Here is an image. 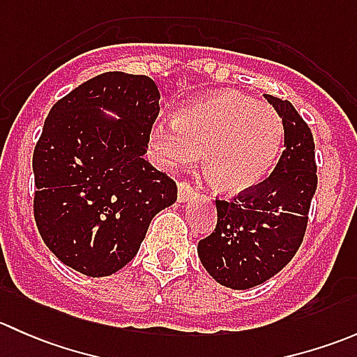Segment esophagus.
<instances>
[{"mask_svg":"<svg viewBox=\"0 0 357 357\" xmlns=\"http://www.w3.org/2000/svg\"><path fill=\"white\" fill-rule=\"evenodd\" d=\"M193 197V188L190 186V183L181 181L178 183V199L179 202H186Z\"/></svg>","mask_w":357,"mask_h":357,"instance_id":"esophagus-1","label":"esophagus"}]
</instances>
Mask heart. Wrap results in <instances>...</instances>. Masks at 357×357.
I'll use <instances>...</instances> for the list:
<instances>
[{
	"label": "heart",
	"instance_id": "obj_1",
	"mask_svg": "<svg viewBox=\"0 0 357 357\" xmlns=\"http://www.w3.org/2000/svg\"><path fill=\"white\" fill-rule=\"evenodd\" d=\"M285 124L275 107L236 91L183 107L174 124H155L150 149L164 169L192 165L202 153L208 181L225 193L257 186L278 160Z\"/></svg>",
	"mask_w": 357,
	"mask_h": 357
}]
</instances>
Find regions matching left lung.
I'll return each instance as SVG.
<instances>
[{"mask_svg": "<svg viewBox=\"0 0 357 357\" xmlns=\"http://www.w3.org/2000/svg\"><path fill=\"white\" fill-rule=\"evenodd\" d=\"M285 124V150L269 178L231 200H215L218 225L199 242L208 275L235 290L252 289L282 271L304 240L318 186L314 139L289 100L266 95Z\"/></svg>", "mask_w": 357, "mask_h": 357, "instance_id": "1", "label": "left lung"}]
</instances>
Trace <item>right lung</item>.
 <instances>
[{
	"label": "right lung",
	"instance_id": "1",
	"mask_svg": "<svg viewBox=\"0 0 357 357\" xmlns=\"http://www.w3.org/2000/svg\"><path fill=\"white\" fill-rule=\"evenodd\" d=\"M158 100L149 75L105 72L72 89L46 117L32 155L36 226L50 250L82 275L124 268L153 215L178 199L174 179L143 158Z\"/></svg>",
	"mask_w": 357,
	"mask_h": 357
}]
</instances>
